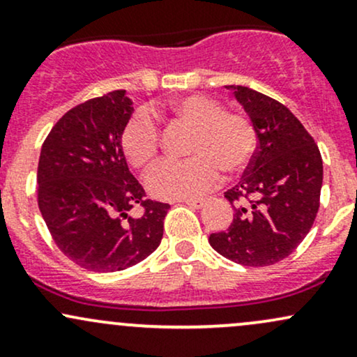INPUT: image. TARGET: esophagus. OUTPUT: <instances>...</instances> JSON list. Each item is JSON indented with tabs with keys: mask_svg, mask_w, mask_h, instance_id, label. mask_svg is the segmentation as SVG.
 Returning <instances> with one entry per match:
<instances>
[{
	"mask_svg": "<svg viewBox=\"0 0 357 357\" xmlns=\"http://www.w3.org/2000/svg\"><path fill=\"white\" fill-rule=\"evenodd\" d=\"M183 202L186 203L190 208H195V210H199V208H203V204L206 203V199H191V198H188V199H183Z\"/></svg>",
	"mask_w": 357,
	"mask_h": 357,
	"instance_id": "1",
	"label": "esophagus"
}]
</instances>
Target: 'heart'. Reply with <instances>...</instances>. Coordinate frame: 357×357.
I'll return each instance as SVG.
<instances>
[{"mask_svg": "<svg viewBox=\"0 0 357 357\" xmlns=\"http://www.w3.org/2000/svg\"><path fill=\"white\" fill-rule=\"evenodd\" d=\"M169 121L195 129L184 161H165L147 174V190L155 198H192L206 192L220 179V169L235 176L243 173L257 151V130L247 116L227 112L211 97L186 96L169 107ZM127 161L146 169L161 149V127L147 109L130 116L121 136Z\"/></svg>", "mask_w": 357, "mask_h": 357, "instance_id": "b5f03b06", "label": "heart"}]
</instances>
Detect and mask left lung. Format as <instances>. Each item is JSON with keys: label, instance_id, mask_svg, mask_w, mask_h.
<instances>
[{"label": "left lung", "instance_id": "left-lung-1", "mask_svg": "<svg viewBox=\"0 0 357 357\" xmlns=\"http://www.w3.org/2000/svg\"><path fill=\"white\" fill-rule=\"evenodd\" d=\"M257 130L258 146L240 183L225 192L235 208L227 231L211 233L220 255L247 267L284 260L312 228L321 204L322 158L314 137L284 104L228 85Z\"/></svg>", "mask_w": 357, "mask_h": 357}]
</instances>
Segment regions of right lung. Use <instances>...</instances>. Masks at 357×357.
Instances as JSON below:
<instances>
[{
	"label": "right lung",
	"mask_w": 357,
	"mask_h": 357,
	"mask_svg": "<svg viewBox=\"0 0 357 357\" xmlns=\"http://www.w3.org/2000/svg\"><path fill=\"white\" fill-rule=\"evenodd\" d=\"M132 114L126 90L82 102L45 139L36 171L38 208L53 241L80 267L116 272L149 257L169 204L146 198L130 174L121 136ZM143 208L134 219L128 211Z\"/></svg>",
	"instance_id": "1"
}]
</instances>
